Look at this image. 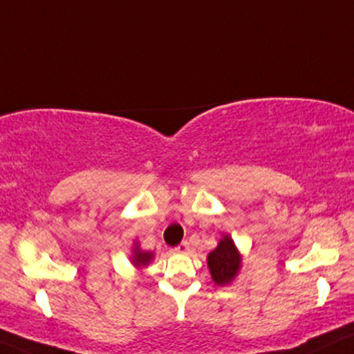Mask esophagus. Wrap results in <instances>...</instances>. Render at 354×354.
Wrapping results in <instances>:
<instances>
[{
  "label": "esophagus",
  "instance_id": "34e87169",
  "mask_svg": "<svg viewBox=\"0 0 354 354\" xmlns=\"http://www.w3.org/2000/svg\"><path fill=\"white\" fill-rule=\"evenodd\" d=\"M189 250H190L189 243L182 241L177 248H174V252H177V254H187V252H189Z\"/></svg>",
  "mask_w": 354,
  "mask_h": 354
}]
</instances>
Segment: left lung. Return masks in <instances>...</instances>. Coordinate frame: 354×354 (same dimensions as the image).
<instances>
[{
    "label": "left lung",
    "instance_id": "1",
    "mask_svg": "<svg viewBox=\"0 0 354 354\" xmlns=\"http://www.w3.org/2000/svg\"><path fill=\"white\" fill-rule=\"evenodd\" d=\"M212 281L216 286H230L236 279L243 264V254L228 233H223L218 246L207 256Z\"/></svg>",
    "mask_w": 354,
    "mask_h": 354
}]
</instances>
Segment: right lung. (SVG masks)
Listing matches in <instances>:
<instances>
[{"label": "right lung", "mask_w": 354, "mask_h": 354, "mask_svg": "<svg viewBox=\"0 0 354 354\" xmlns=\"http://www.w3.org/2000/svg\"><path fill=\"white\" fill-rule=\"evenodd\" d=\"M131 264L134 266L138 270H142L144 268H147L152 261H154V252L152 251H142L141 246H139L138 241H134L133 244V251H131L129 256Z\"/></svg>", "instance_id": "right-lung-1"}]
</instances>
